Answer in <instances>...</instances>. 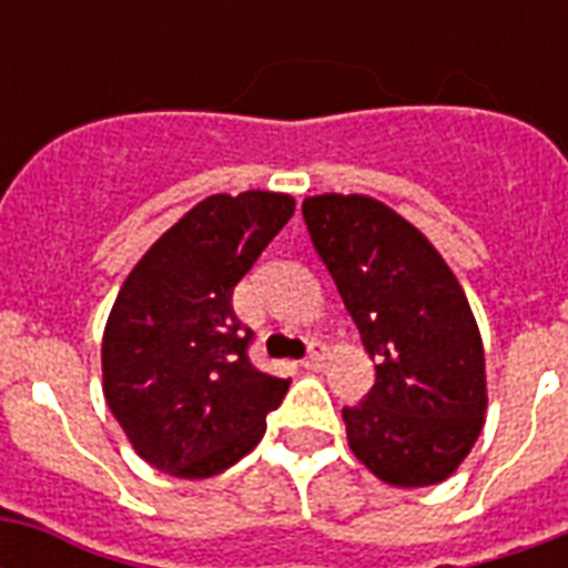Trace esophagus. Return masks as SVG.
<instances>
[{"instance_id": "esophagus-1", "label": "esophagus", "mask_w": 568, "mask_h": 568, "mask_svg": "<svg viewBox=\"0 0 568 568\" xmlns=\"http://www.w3.org/2000/svg\"><path fill=\"white\" fill-rule=\"evenodd\" d=\"M327 356H329V347L324 345V342H312L310 354H306V359H303V368H310V372H318Z\"/></svg>"}]
</instances>
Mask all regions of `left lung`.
I'll list each match as a JSON object with an SVG mask.
<instances>
[{"instance_id":"left-lung-1","label":"left lung","mask_w":568,"mask_h":568,"mask_svg":"<svg viewBox=\"0 0 568 568\" xmlns=\"http://www.w3.org/2000/svg\"><path fill=\"white\" fill-rule=\"evenodd\" d=\"M303 217L377 368L365 400L342 409L354 457L400 489L448 480L489 400L463 285L427 235L374 196H306Z\"/></svg>"}]
</instances>
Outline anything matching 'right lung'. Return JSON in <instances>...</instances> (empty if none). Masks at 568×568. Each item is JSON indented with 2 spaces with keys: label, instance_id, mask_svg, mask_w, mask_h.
Returning a JSON list of instances; mask_svg holds the SVG:
<instances>
[{
  "label": "right lung",
  "instance_id": "1",
  "mask_svg": "<svg viewBox=\"0 0 568 568\" xmlns=\"http://www.w3.org/2000/svg\"><path fill=\"white\" fill-rule=\"evenodd\" d=\"M294 214L276 191L212 194L120 285L102 333V395L141 459L203 480L265 436L292 379L253 368L232 292Z\"/></svg>",
  "mask_w": 568,
  "mask_h": 568
}]
</instances>
